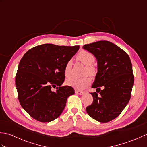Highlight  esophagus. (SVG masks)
Segmentation results:
<instances>
[{
	"label": "esophagus",
	"mask_w": 147,
	"mask_h": 147,
	"mask_svg": "<svg viewBox=\"0 0 147 147\" xmlns=\"http://www.w3.org/2000/svg\"><path fill=\"white\" fill-rule=\"evenodd\" d=\"M75 93L78 95H83L84 93V92H82V91H78V90H75Z\"/></svg>",
	"instance_id": "1"
}]
</instances>
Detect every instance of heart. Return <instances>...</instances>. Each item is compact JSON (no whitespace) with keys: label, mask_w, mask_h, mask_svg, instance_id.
<instances>
[{"label":"heart","mask_w":147,"mask_h":147,"mask_svg":"<svg viewBox=\"0 0 147 147\" xmlns=\"http://www.w3.org/2000/svg\"><path fill=\"white\" fill-rule=\"evenodd\" d=\"M76 59L80 61L83 64L86 65L85 69V74H90L94 76L96 74V69L94 65L93 64L95 62V57L92 53L83 51L78 54ZM72 67H73V61L69 60L65 64L64 73L65 77L70 78L72 75ZM91 83L90 77L86 76L83 78H73L66 81V85L77 90H82L88 87Z\"/></svg>","instance_id":"obj_1"}]
</instances>
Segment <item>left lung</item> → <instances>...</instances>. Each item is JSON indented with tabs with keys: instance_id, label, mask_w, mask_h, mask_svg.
<instances>
[{
	"instance_id": "8db88e82",
	"label": "left lung",
	"mask_w": 147,
	"mask_h": 147,
	"mask_svg": "<svg viewBox=\"0 0 147 147\" xmlns=\"http://www.w3.org/2000/svg\"><path fill=\"white\" fill-rule=\"evenodd\" d=\"M83 48L92 53L98 62L92 85L96 92L91 93L93 101L86 108V112L94 119L108 123L120 115L130 100L134 83L131 62L125 51L106 40L86 44Z\"/></svg>"
}]
</instances>
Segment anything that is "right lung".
<instances>
[{
    "label": "right lung",
    "instance_id": "right-lung-1",
    "mask_svg": "<svg viewBox=\"0 0 147 147\" xmlns=\"http://www.w3.org/2000/svg\"><path fill=\"white\" fill-rule=\"evenodd\" d=\"M80 49L79 45L59 46L51 43L28 51L19 64L16 86L21 105L30 116L42 123L57 119L74 90L61 86L64 66ZM52 88H56L54 92Z\"/></svg>",
    "mask_w": 147,
    "mask_h": 147
}]
</instances>
